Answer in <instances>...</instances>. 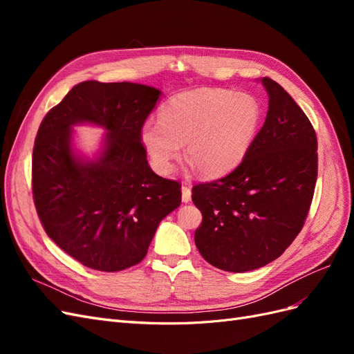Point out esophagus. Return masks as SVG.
<instances>
[{"label":"esophagus","instance_id":"34e87169","mask_svg":"<svg viewBox=\"0 0 354 354\" xmlns=\"http://www.w3.org/2000/svg\"><path fill=\"white\" fill-rule=\"evenodd\" d=\"M190 199H192L190 189L187 186H183V187H181V201L187 203V202H190Z\"/></svg>","mask_w":354,"mask_h":354}]
</instances>
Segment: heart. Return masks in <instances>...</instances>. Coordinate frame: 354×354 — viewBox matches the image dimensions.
Segmentation results:
<instances>
[{
  "label": "heart",
  "instance_id": "heart-1",
  "mask_svg": "<svg viewBox=\"0 0 354 354\" xmlns=\"http://www.w3.org/2000/svg\"><path fill=\"white\" fill-rule=\"evenodd\" d=\"M261 122V106L248 93L198 88L171 97L159 121H147L140 142L159 174H168L185 145V158L207 178L229 174L245 159Z\"/></svg>",
  "mask_w": 354,
  "mask_h": 354
}]
</instances>
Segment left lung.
I'll return each mask as SVG.
<instances>
[{"mask_svg": "<svg viewBox=\"0 0 354 354\" xmlns=\"http://www.w3.org/2000/svg\"><path fill=\"white\" fill-rule=\"evenodd\" d=\"M264 125L230 174L192 189L202 212L201 255L220 270L243 273L281 257L303 229L317 178V138L308 118L279 84Z\"/></svg>", "mask_w": 354, "mask_h": 354, "instance_id": "left-lung-1", "label": "left lung"}]
</instances>
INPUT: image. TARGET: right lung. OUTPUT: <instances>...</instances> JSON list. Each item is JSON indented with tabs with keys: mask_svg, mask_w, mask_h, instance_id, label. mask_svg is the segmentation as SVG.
I'll return each instance as SVG.
<instances>
[{
	"mask_svg": "<svg viewBox=\"0 0 354 354\" xmlns=\"http://www.w3.org/2000/svg\"><path fill=\"white\" fill-rule=\"evenodd\" d=\"M162 91L134 82L84 81L42 120L32 155V194L46 233L100 272L140 263L159 223L180 207L174 180L147 164L140 130ZM106 131L93 160L74 151L71 127Z\"/></svg>",
	"mask_w": 354,
	"mask_h": 354,
	"instance_id": "1",
	"label": "right lung"
}]
</instances>
